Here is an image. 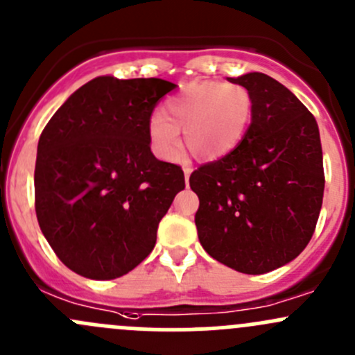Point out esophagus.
Segmentation results:
<instances>
[{"label":"esophagus","instance_id":"esophagus-1","mask_svg":"<svg viewBox=\"0 0 355 355\" xmlns=\"http://www.w3.org/2000/svg\"><path fill=\"white\" fill-rule=\"evenodd\" d=\"M191 173H192V170L191 168H184V175H185V185H187L189 187V178H191Z\"/></svg>","mask_w":355,"mask_h":355}]
</instances>
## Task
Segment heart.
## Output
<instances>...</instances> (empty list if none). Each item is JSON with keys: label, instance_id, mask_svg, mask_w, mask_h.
<instances>
[{"label": "heart", "instance_id": "heart-1", "mask_svg": "<svg viewBox=\"0 0 355 355\" xmlns=\"http://www.w3.org/2000/svg\"><path fill=\"white\" fill-rule=\"evenodd\" d=\"M254 99L241 84L199 80L185 84L148 121L153 155L171 161L180 148V130L200 161H218L234 153L249 132Z\"/></svg>", "mask_w": 355, "mask_h": 355}]
</instances>
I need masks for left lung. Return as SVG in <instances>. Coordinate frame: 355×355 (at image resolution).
<instances>
[{
    "label": "left lung",
    "mask_w": 355,
    "mask_h": 355,
    "mask_svg": "<svg viewBox=\"0 0 355 355\" xmlns=\"http://www.w3.org/2000/svg\"><path fill=\"white\" fill-rule=\"evenodd\" d=\"M252 94L242 144L191 175L196 227L213 259L263 275L295 259L316 228L324 192L320 128L285 85L261 71L227 77Z\"/></svg>",
    "instance_id": "left-lung-1"
}]
</instances>
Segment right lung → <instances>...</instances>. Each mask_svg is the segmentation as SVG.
Masks as SVG:
<instances>
[{
  "label": "right lung",
  "instance_id": "add662e5",
  "mask_svg": "<svg viewBox=\"0 0 355 355\" xmlns=\"http://www.w3.org/2000/svg\"><path fill=\"white\" fill-rule=\"evenodd\" d=\"M163 78H92L60 106L37 144L35 214L67 268L123 277L151 254L157 225L185 189L180 166L156 159L148 121Z\"/></svg>",
  "mask_w": 355,
  "mask_h": 355
}]
</instances>
